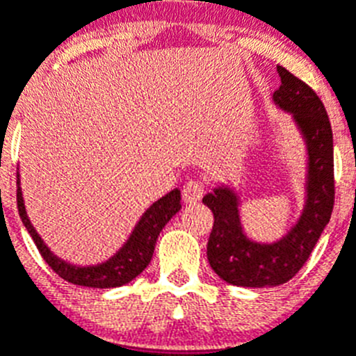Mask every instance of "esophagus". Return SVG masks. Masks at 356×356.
Wrapping results in <instances>:
<instances>
[{
	"instance_id": "1",
	"label": "esophagus",
	"mask_w": 356,
	"mask_h": 356,
	"mask_svg": "<svg viewBox=\"0 0 356 356\" xmlns=\"http://www.w3.org/2000/svg\"><path fill=\"white\" fill-rule=\"evenodd\" d=\"M203 196V186L198 181H189L186 182V186L182 188V198L186 203H198Z\"/></svg>"
}]
</instances>
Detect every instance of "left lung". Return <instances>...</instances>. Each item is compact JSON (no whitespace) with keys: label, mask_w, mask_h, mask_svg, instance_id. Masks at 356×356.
I'll return each instance as SVG.
<instances>
[{"label":"left lung","mask_w":356,"mask_h":356,"mask_svg":"<svg viewBox=\"0 0 356 356\" xmlns=\"http://www.w3.org/2000/svg\"><path fill=\"white\" fill-rule=\"evenodd\" d=\"M282 85L273 102L292 115L306 146L305 205L294 226L277 241L262 243L247 236L241 224L240 196L217 186L203 196L212 210L213 227L207 245L210 268L226 284L238 287H277L296 277L315 248L334 209V143L329 116L318 95L278 65Z\"/></svg>","instance_id":"1"}]
</instances>
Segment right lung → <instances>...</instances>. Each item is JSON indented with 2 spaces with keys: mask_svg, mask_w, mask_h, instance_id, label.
Instances as JSON below:
<instances>
[{
  "mask_svg": "<svg viewBox=\"0 0 356 356\" xmlns=\"http://www.w3.org/2000/svg\"><path fill=\"white\" fill-rule=\"evenodd\" d=\"M17 207H19L20 219H22L26 229L29 231L38 250L58 277L64 278L69 284L81 285V287L113 289L129 284L146 270L147 264L151 262V257H153L154 245H156L161 229L181 210V191L174 189V191L161 196L158 202H154L143 213V217L136 224V227L130 233L129 240L123 243V247L115 255H111L108 261L95 266L71 264V262L57 257L47 247V243L41 240V236L31 224L29 217H27L22 189H20L19 172H17Z\"/></svg>",
  "mask_w": 356,
  "mask_h": 356,
  "instance_id": "1",
  "label": "right lung"
}]
</instances>
